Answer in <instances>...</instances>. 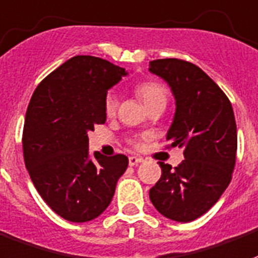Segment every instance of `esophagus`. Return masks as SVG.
I'll return each instance as SVG.
<instances>
[{"mask_svg":"<svg viewBox=\"0 0 258 258\" xmlns=\"http://www.w3.org/2000/svg\"><path fill=\"white\" fill-rule=\"evenodd\" d=\"M144 162V159L143 158H139V156H131L129 158V164L131 166H137V164H140Z\"/></svg>","mask_w":258,"mask_h":258,"instance_id":"esophagus-1","label":"esophagus"}]
</instances>
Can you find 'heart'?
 <instances>
[{
  "label": "heart",
  "instance_id": "b5f03b06",
  "mask_svg": "<svg viewBox=\"0 0 258 258\" xmlns=\"http://www.w3.org/2000/svg\"><path fill=\"white\" fill-rule=\"evenodd\" d=\"M135 91L147 108L152 104L167 102V90L163 84H160L158 81H143L139 85H136ZM115 110H117V98L113 94H108L104 99V111L107 115H113ZM129 143L135 147L140 145L139 139H131Z\"/></svg>",
  "mask_w": 258,
  "mask_h": 258
}]
</instances>
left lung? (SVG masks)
Returning a JSON list of instances; mask_svg holds the SVG:
<instances>
[{
  "label": "left lung",
  "mask_w": 258,
  "mask_h": 258,
  "mask_svg": "<svg viewBox=\"0 0 258 258\" xmlns=\"http://www.w3.org/2000/svg\"><path fill=\"white\" fill-rule=\"evenodd\" d=\"M150 71L167 81L175 115L167 147L183 148L181 164L160 162L162 177L151 187L155 208L175 222L200 218L231 181L237 158V125L231 102L205 72L177 58L155 59Z\"/></svg>",
  "instance_id": "8db88e82"
}]
</instances>
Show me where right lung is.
<instances>
[{
  "mask_svg": "<svg viewBox=\"0 0 258 258\" xmlns=\"http://www.w3.org/2000/svg\"><path fill=\"white\" fill-rule=\"evenodd\" d=\"M125 69L92 55H76L40 81L23 129L26 167L44 203L61 218L83 223L111 203L125 155L88 154V136L106 122L107 90Z\"/></svg>",
  "mask_w": 258,
  "mask_h": 258,
  "instance_id": "1",
  "label": "right lung"
}]
</instances>
